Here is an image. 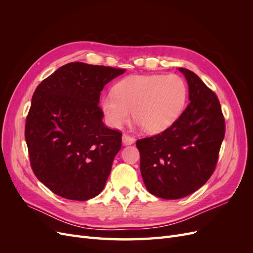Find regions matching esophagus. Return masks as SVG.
Returning <instances> with one entry per match:
<instances>
[{
	"label": "esophagus",
	"mask_w": 253,
	"mask_h": 253,
	"mask_svg": "<svg viewBox=\"0 0 253 253\" xmlns=\"http://www.w3.org/2000/svg\"><path fill=\"white\" fill-rule=\"evenodd\" d=\"M135 142V139L133 138V137H131L127 134H124L122 135V143H124L125 145H128V144H132Z\"/></svg>",
	"instance_id": "esophagus-1"
}]
</instances>
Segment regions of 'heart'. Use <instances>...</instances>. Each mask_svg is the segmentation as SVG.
<instances>
[{"instance_id": "obj_1", "label": "heart", "mask_w": 253, "mask_h": 253, "mask_svg": "<svg viewBox=\"0 0 253 253\" xmlns=\"http://www.w3.org/2000/svg\"><path fill=\"white\" fill-rule=\"evenodd\" d=\"M187 84L177 75L131 76L114 86V94L101 99L106 122L118 128L131 117L148 133H159L170 127L185 109Z\"/></svg>"}]
</instances>
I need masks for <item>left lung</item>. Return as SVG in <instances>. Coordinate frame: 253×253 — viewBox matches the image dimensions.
<instances>
[{"instance_id":"8db88e82","label":"left lung","mask_w":253,"mask_h":253,"mask_svg":"<svg viewBox=\"0 0 253 253\" xmlns=\"http://www.w3.org/2000/svg\"><path fill=\"white\" fill-rule=\"evenodd\" d=\"M178 71L188 82L190 103L163 133L136 141L145 188L164 200L186 197L205 185L225 136L217 96L193 72Z\"/></svg>"}]
</instances>
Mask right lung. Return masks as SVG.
<instances>
[{
    "instance_id": "1",
    "label": "right lung",
    "mask_w": 253,
    "mask_h": 253,
    "mask_svg": "<svg viewBox=\"0 0 253 253\" xmlns=\"http://www.w3.org/2000/svg\"><path fill=\"white\" fill-rule=\"evenodd\" d=\"M125 72L72 62L36 88L25 139L35 175L55 194L83 202L104 189L121 133L104 126L98 103L105 84Z\"/></svg>"
}]
</instances>
